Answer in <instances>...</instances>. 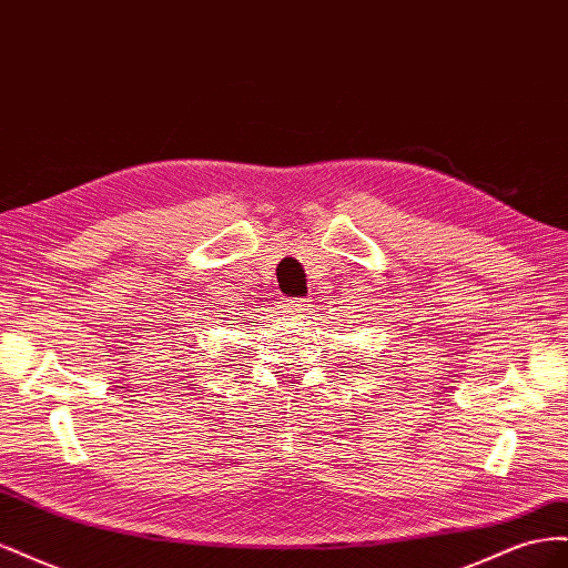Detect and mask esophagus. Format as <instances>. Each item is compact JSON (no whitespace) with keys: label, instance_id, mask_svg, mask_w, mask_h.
I'll return each instance as SVG.
<instances>
[{"label":"esophagus","instance_id":"obj_1","mask_svg":"<svg viewBox=\"0 0 568 568\" xmlns=\"http://www.w3.org/2000/svg\"><path fill=\"white\" fill-rule=\"evenodd\" d=\"M305 311H311V301H307V298L284 301V313H286V315H303Z\"/></svg>","mask_w":568,"mask_h":568}]
</instances>
